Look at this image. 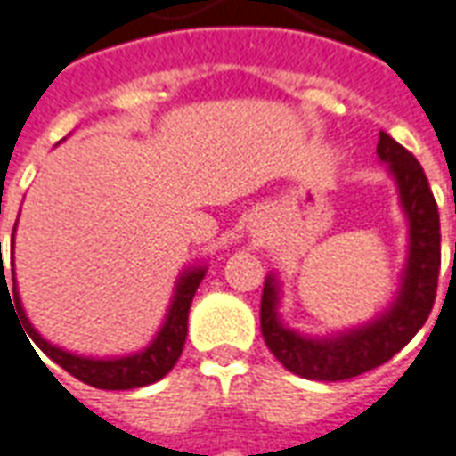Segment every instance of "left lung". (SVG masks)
<instances>
[{"label":"left lung","instance_id":"8db88e82","mask_svg":"<svg viewBox=\"0 0 456 456\" xmlns=\"http://www.w3.org/2000/svg\"><path fill=\"white\" fill-rule=\"evenodd\" d=\"M376 153L388 163L398 183L401 205L408 217V264L393 305L369 325L330 339H310L288 330L278 317V283L268 276L261 296V335L288 371L310 381H344L386 363L420 330L435 305L440 278V212L425 170L386 131L379 134Z\"/></svg>","mask_w":456,"mask_h":456}]
</instances>
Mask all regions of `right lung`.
Returning <instances> with one entry per match:
<instances>
[{"label": "right lung", "mask_w": 456, "mask_h": 456, "mask_svg": "<svg viewBox=\"0 0 456 456\" xmlns=\"http://www.w3.org/2000/svg\"><path fill=\"white\" fill-rule=\"evenodd\" d=\"M12 266H14V237H12ZM0 271V293L2 290L9 293L4 266H2V254ZM12 273H14V271H12ZM202 278H205V268H188V271L180 276L178 286H175V296H173V303H170L168 315H166V322L160 327V332L156 335V339H153L143 352L131 354V356H119V359H90V356H77V354L65 352L61 346L45 342L44 337L36 332L34 325L28 322V317L24 315V307H21V300H19V293H16V281L14 293L9 296V300L14 297L12 305H16V313L21 317V325H24L26 335L34 339L36 346H38L51 362H55L58 366H63L70 376L80 379V381L87 383V386L104 388V391H129V388H141V386L156 383L175 366L178 356L183 354V346H185V337H188L190 303H192L195 290H198Z\"/></svg>", "instance_id": "1"}]
</instances>
